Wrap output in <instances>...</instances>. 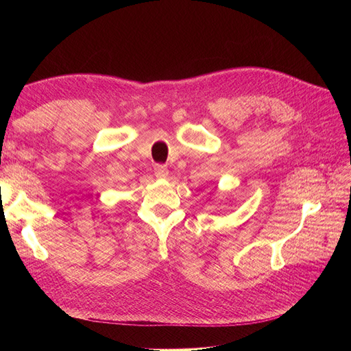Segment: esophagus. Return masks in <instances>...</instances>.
Here are the masks:
<instances>
[{"label":"esophagus","instance_id":"34e87169","mask_svg":"<svg viewBox=\"0 0 351 351\" xmlns=\"http://www.w3.org/2000/svg\"><path fill=\"white\" fill-rule=\"evenodd\" d=\"M154 171H155V176H156V178H159V180H162V178H167L168 177V168L165 167V165H155L154 167Z\"/></svg>","mask_w":351,"mask_h":351}]
</instances>
